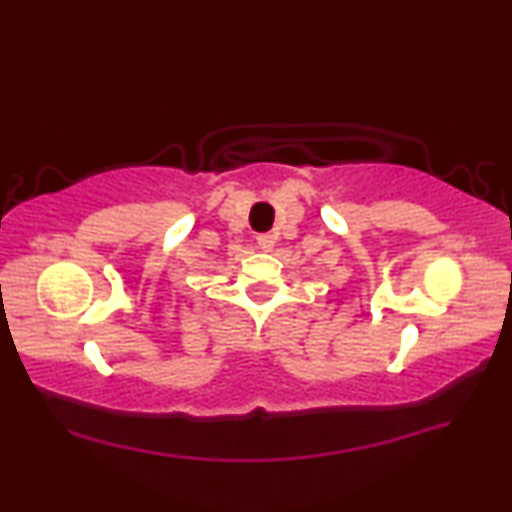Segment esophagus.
<instances>
[{
	"instance_id": "34e87169",
	"label": "esophagus",
	"mask_w": 512,
	"mask_h": 512,
	"mask_svg": "<svg viewBox=\"0 0 512 512\" xmlns=\"http://www.w3.org/2000/svg\"><path fill=\"white\" fill-rule=\"evenodd\" d=\"M256 242H258V247H261L263 251H272V247H275V237L268 235V233L258 235Z\"/></svg>"
}]
</instances>
